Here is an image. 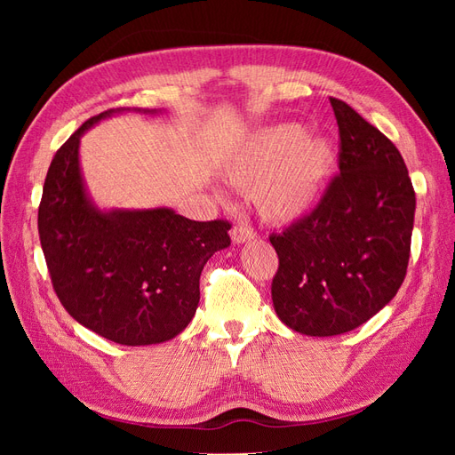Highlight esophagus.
I'll list each match as a JSON object with an SVG mask.
<instances>
[{
  "mask_svg": "<svg viewBox=\"0 0 455 455\" xmlns=\"http://www.w3.org/2000/svg\"><path fill=\"white\" fill-rule=\"evenodd\" d=\"M254 237H256V233L249 224H237V226H233V229H231V239H233V243H237V244L244 243V241H251Z\"/></svg>",
  "mask_w": 455,
  "mask_h": 455,
  "instance_id": "34e87169",
  "label": "esophagus"
}]
</instances>
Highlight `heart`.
<instances>
[{
    "mask_svg": "<svg viewBox=\"0 0 455 455\" xmlns=\"http://www.w3.org/2000/svg\"><path fill=\"white\" fill-rule=\"evenodd\" d=\"M334 171V151L326 140L304 136L296 125L261 131L235 156L228 178L252 191L258 212L269 222L291 224L321 203Z\"/></svg>",
    "mask_w": 455,
    "mask_h": 455,
    "instance_id": "1",
    "label": "heart"
}]
</instances>
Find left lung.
<instances>
[{"mask_svg": "<svg viewBox=\"0 0 455 455\" xmlns=\"http://www.w3.org/2000/svg\"><path fill=\"white\" fill-rule=\"evenodd\" d=\"M339 174L301 220L271 233L279 319L299 334L338 336L364 324L401 288L410 259L416 191L396 146L339 99Z\"/></svg>", "mask_w": 455, "mask_h": 455, "instance_id": "1", "label": "left lung"}]
</instances>
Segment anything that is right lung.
Instances as JSON below:
<instances>
[{
	"label": "right lung",
	"mask_w": 455,
	"mask_h": 455,
	"mask_svg": "<svg viewBox=\"0 0 455 455\" xmlns=\"http://www.w3.org/2000/svg\"><path fill=\"white\" fill-rule=\"evenodd\" d=\"M54 154L37 211L51 283L74 319L121 346L172 339L194 319L201 271L231 244L228 220L196 222L172 212H102L89 203L79 172V136Z\"/></svg>",
	"instance_id": "right-lung-1"
}]
</instances>
